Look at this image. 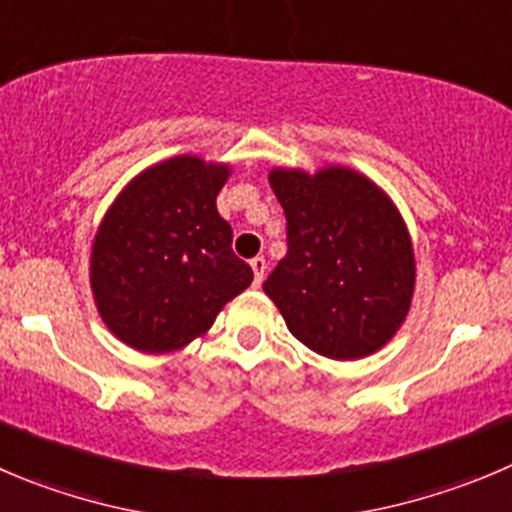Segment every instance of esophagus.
Returning <instances> with one entry per match:
<instances>
[{"label": "esophagus", "mask_w": 512, "mask_h": 512, "mask_svg": "<svg viewBox=\"0 0 512 512\" xmlns=\"http://www.w3.org/2000/svg\"><path fill=\"white\" fill-rule=\"evenodd\" d=\"M251 269H253V284L259 286L261 281H264V276H266V259H264V256H256V259H251Z\"/></svg>", "instance_id": "1"}]
</instances>
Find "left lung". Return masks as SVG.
Returning <instances> with one entry per match:
<instances>
[{"mask_svg": "<svg viewBox=\"0 0 512 512\" xmlns=\"http://www.w3.org/2000/svg\"><path fill=\"white\" fill-rule=\"evenodd\" d=\"M269 183L286 213V256L264 291L289 332L321 357L377 352L407 316L415 289V253L399 213L347 168L314 178L274 170Z\"/></svg>", "mask_w": 512, "mask_h": 512, "instance_id": "obj_1", "label": "left lung"}]
</instances>
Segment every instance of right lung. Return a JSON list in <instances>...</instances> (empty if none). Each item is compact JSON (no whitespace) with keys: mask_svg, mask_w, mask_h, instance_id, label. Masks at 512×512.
<instances>
[{"mask_svg":"<svg viewBox=\"0 0 512 512\" xmlns=\"http://www.w3.org/2000/svg\"><path fill=\"white\" fill-rule=\"evenodd\" d=\"M223 165L180 155L125 188L92 246V294L107 329L140 352L186 347L253 279L216 208Z\"/></svg>","mask_w":512,"mask_h":512,"instance_id":"1","label":"right lung"}]
</instances>
